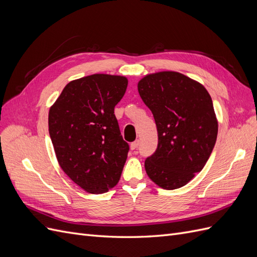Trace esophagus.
<instances>
[{
	"label": "esophagus",
	"mask_w": 257,
	"mask_h": 257,
	"mask_svg": "<svg viewBox=\"0 0 257 257\" xmlns=\"http://www.w3.org/2000/svg\"><path fill=\"white\" fill-rule=\"evenodd\" d=\"M138 146H139V141H135L134 143H132V144H131V146H130V147H131V149H132V150H135Z\"/></svg>",
	"instance_id": "1"
}]
</instances>
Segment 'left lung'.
Returning a JSON list of instances; mask_svg holds the SVG:
<instances>
[{"label":"left lung","mask_w":257,"mask_h":257,"mask_svg":"<svg viewBox=\"0 0 257 257\" xmlns=\"http://www.w3.org/2000/svg\"><path fill=\"white\" fill-rule=\"evenodd\" d=\"M137 87L159 136L157 150L145 161L146 173L162 189L181 188L204 168L216 142L211 96L198 81L173 71L148 74Z\"/></svg>","instance_id":"left-lung-1"}]
</instances>
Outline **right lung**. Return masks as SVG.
<instances>
[{"label":"right lung","mask_w":257,"mask_h":257,"mask_svg":"<svg viewBox=\"0 0 257 257\" xmlns=\"http://www.w3.org/2000/svg\"><path fill=\"white\" fill-rule=\"evenodd\" d=\"M127 83L126 77L108 74L72 80L49 109V134L59 165L88 193H106L120 180L130 148L114 106Z\"/></svg>","instance_id":"add662e5"}]
</instances>
